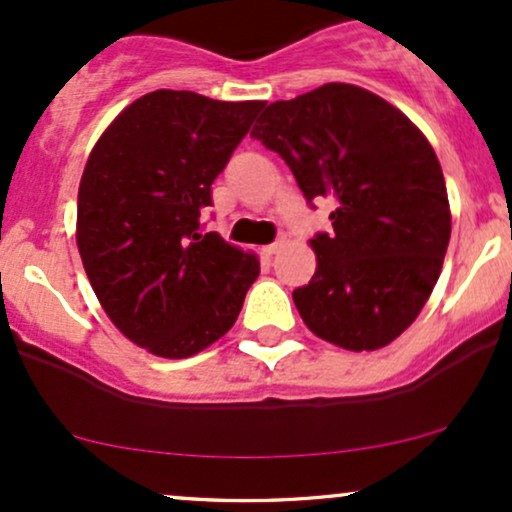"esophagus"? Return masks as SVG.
<instances>
[{
  "label": "esophagus",
  "mask_w": 512,
  "mask_h": 512,
  "mask_svg": "<svg viewBox=\"0 0 512 512\" xmlns=\"http://www.w3.org/2000/svg\"><path fill=\"white\" fill-rule=\"evenodd\" d=\"M281 245H284V243H281V240H276V243H272V245H264L262 252H264V255H267V257H272V255H276V252L281 250Z\"/></svg>",
  "instance_id": "obj_1"
}]
</instances>
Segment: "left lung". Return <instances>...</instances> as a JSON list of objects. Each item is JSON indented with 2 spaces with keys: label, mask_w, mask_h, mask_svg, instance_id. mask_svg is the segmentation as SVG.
<instances>
[{
  "label": "left lung",
  "mask_w": 512,
  "mask_h": 512,
  "mask_svg": "<svg viewBox=\"0 0 512 512\" xmlns=\"http://www.w3.org/2000/svg\"><path fill=\"white\" fill-rule=\"evenodd\" d=\"M250 137L276 151L303 197L334 199L332 233L293 303L308 330L349 351L397 339L436 286L450 204L436 151L395 105L354 84L269 103Z\"/></svg>",
  "instance_id": "left-lung-1"
}]
</instances>
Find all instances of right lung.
Returning a JSON list of instances; mask_svg holds the SVG:
<instances>
[{
    "label": "right lung",
    "instance_id": "1",
    "mask_svg": "<svg viewBox=\"0 0 512 512\" xmlns=\"http://www.w3.org/2000/svg\"><path fill=\"white\" fill-rule=\"evenodd\" d=\"M262 105L161 88L127 105L88 156L81 262L113 325L151 354L187 358L221 339L260 274L252 252L202 231V214Z\"/></svg>",
    "mask_w": 512,
    "mask_h": 512
}]
</instances>
